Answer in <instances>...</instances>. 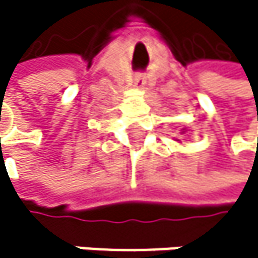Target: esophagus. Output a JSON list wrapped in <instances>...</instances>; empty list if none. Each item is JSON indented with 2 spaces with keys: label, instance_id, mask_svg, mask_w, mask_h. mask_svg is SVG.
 I'll use <instances>...</instances> for the list:
<instances>
[{
  "label": "esophagus",
  "instance_id": "esophagus-1",
  "mask_svg": "<svg viewBox=\"0 0 258 258\" xmlns=\"http://www.w3.org/2000/svg\"><path fill=\"white\" fill-rule=\"evenodd\" d=\"M145 83H147V82H145L144 77H136V79H135V86L139 88V90H142V88L145 86Z\"/></svg>",
  "mask_w": 258,
  "mask_h": 258
}]
</instances>
